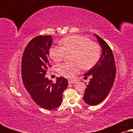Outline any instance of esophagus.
<instances>
[{"instance_id": "34e87169", "label": "esophagus", "mask_w": 133, "mask_h": 133, "mask_svg": "<svg viewBox=\"0 0 133 133\" xmlns=\"http://www.w3.org/2000/svg\"><path fill=\"white\" fill-rule=\"evenodd\" d=\"M76 82L75 81H71V80H69L68 81V83L69 84H73V83H75Z\"/></svg>"}]
</instances>
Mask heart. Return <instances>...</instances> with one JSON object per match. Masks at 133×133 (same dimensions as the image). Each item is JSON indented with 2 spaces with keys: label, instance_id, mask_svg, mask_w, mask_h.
Returning a JSON list of instances; mask_svg holds the SVG:
<instances>
[{
  "label": "heart",
  "instance_id": "heart-1",
  "mask_svg": "<svg viewBox=\"0 0 133 133\" xmlns=\"http://www.w3.org/2000/svg\"><path fill=\"white\" fill-rule=\"evenodd\" d=\"M62 46H52L49 51L50 57L56 62L65 59L66 54L72 53L71 61L74 62L63 63L58 65L57 70L60 75L71 79L79 73L81 66L89 70L95 66L101 57V46L88 37L80 35L63 38L61 42Z\"/></svg>",
  "mask_w": 133,
  "mask_h": 133
}]
</instances>
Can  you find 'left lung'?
<instances>
[{
	"label": "left lung",
	"instance_id": "left-lung-1",
	"mask_svg": "<svg viewBox=\"0 0 133 133\" xmlns=\"http://www.w3.org/2000/svg\"><path fill=\"white\" fill-rule=\"evenodd\" d=\"M102 50V53L95 66L86 72L85 78L91 75L86 85L83 99L87 104L96 105L101 103L110 92L116 77V68L113 53L104 40L95 34ZM86 85V83H85Z\"/></svg>",
	"mask_w": 133,
	"mask_h": 133
}]
</instances>
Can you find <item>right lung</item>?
<instances>
[{"label": "right lung", "instance_id": "1", "mask_svg": "<svg viewBox=\"0 0 133 133\" xmlns=\"http://www.w3.org/2000/svg\"><path fill=\"white\" fill-rule=\"evenodd\" d=\"M51 36H38L25 48L22 59L23 83L36 104L45 110L57 108L62 102V94L68 86V81L59 77L55 83L45 76L51 67L49 50L52 45Z\"/></svg>", "mask_w": 133, "mask_h": 133}]
</instances>
